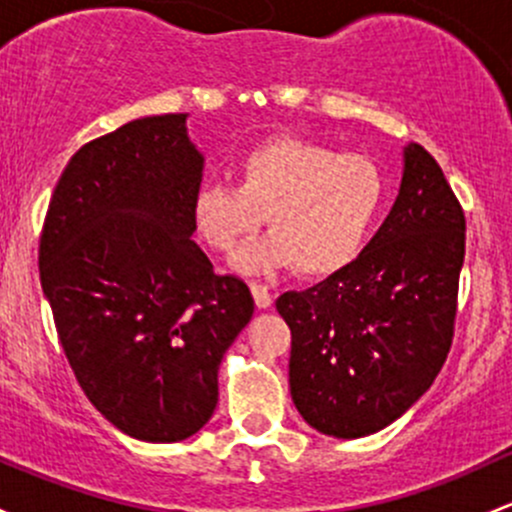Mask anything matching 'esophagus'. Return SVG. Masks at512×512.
<instances>
[{"mask_svg": "<svg viewBox=\"0 0 512 512\" xmlns=\"http://www.w3.org/2000/svg\"><path fill=\"white\" fill-rule=\"evenodd\" d=\"M250 289H252V297H255V304L260 306V309H267V306H272L274 294L270 292V289H267V284L252 282Z\"/></svg>", "mask_w": 512, "mask_h": 512, "instance_id": "1", "label": "esophagus"}]
</instances>
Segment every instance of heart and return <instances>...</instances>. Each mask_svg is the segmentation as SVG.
Returning <instances> with one entry per match:
<instances>
[{
  "label": "heart",
  "instance_id": "b5f03b06",
  "mask_svg": "<svg viewBox=\"0 0 512 512\" xmlns=\"http://www.w3.org/2000/svg\"><path fill=\"white\" fill-rule=\"evenodd\" d=\"M385 176L365 154H341L299 137H272L235 164V186L206 184L193 196L198 235L238 257L267 215L270 238L242 257L245 270L297 267L326 277L351 265L383 213Z\"/></svg>",
  "mask_w": 512,
  "mask_h": 512
}]
</instances>
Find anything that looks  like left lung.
Returning a JSON list of instances; mask_svg holds the SVG:
<instances>
[{
  "label": "left lung",
  "instance_id": "8db88e82",
  "mask_svg": "<svg viewBox=\"0 0 512 512\" xmlns=\"http://www.w3.org/2000/svg\"><path fill=\"white\" fill-rule=\"evenodd\" d=\"M466 218L437 159L405 149L400 196L363 252L277 311L292 328L289 387L321 434L358 439L407 412L454 341Z\"/></svg>",
  "mask_w": 512,
  "mask_h": 512
}]
</instances>
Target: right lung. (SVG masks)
<instances>
[{"label":"right lung","mask_w":512,"mask_h":512,"mask_svg":"<svg viewBox=\"0 0 512 512\" xmlns=\"http://www.w3.org/2000/svg\"><path fill=\"white\" fill-rule=\"evenodd\" d=\"M203 157L186 115L142 117L83 144L53 188L41 287L75 380L142 441H181L211 419L218 365L252 319L238 277L191 240Z\"/></svg>","instance_id":"1"}]
</instances>
